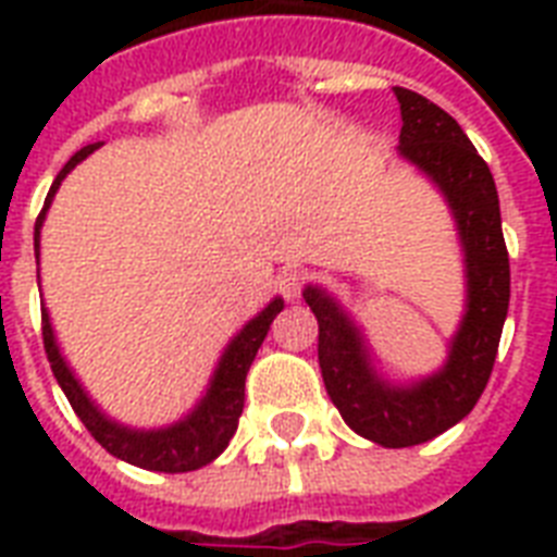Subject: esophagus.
Instances as JSON below:
<instances>
[{
	"label": "esophagus",
	"mask_w": 557,
	"mask_h": 557,
	"mask_svg": "<svg viewBox=\"0 0 557 557\" xmlns=\"http://www.w3.org/2000/svg\"><path fill=\"white\" fill-rule=\"evenodd\" d=\"M277 286L286 300H297V297H300V288H304V271L295 269V265H288V269H283L277 274Z\"/></svg>",
	"instance_id": "1"
}]
</instances>
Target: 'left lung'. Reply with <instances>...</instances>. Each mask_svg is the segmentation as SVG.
I'll return each instance as SVG.
<instances>
[{
  "label": "left lung",
  "mask_w": 557,
  "mask_h": 557,
  "mask_svg": "<svg viewBox=\"0 0 557 557\" xmlns=\"http://www.w3.org/2000/svg\"><path fill=\"white\" fill-rule=\"evenodd\" d=\"M393 95L401 109L396 152L442 193L462 248L466 309L448 341V358L419 379H387L338 297L318 283H309L304 297L318 318L323 384L344 422L375 445L410 448L454 428L483 396L509 312V251L492 170L462 126L416 91L396 86Z\"/></svg>",
  "instance_id": "left-lung-1"
}]
</instances>
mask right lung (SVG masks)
Masks as SVG:
<instances>
[{"mask_svg": "<svg viewBox=\"0 0 557 557\" xmlns=\"http://www.w3.org/2000/svg\"><path fill=\"white\" fill-rule=\"evenodd\" d=\"M100 144H89L81 152H74L69 164L57 173L54 185L48 190L42 213L37 216L34 225V257L39 265V234L46 225V213L54 201L57 190L63 185V178L72 173L83 159H89L91 152L98 150ZM42 297V295H39ZM283 312V297H274L262 312H257L251 321L245 323L243 330L236 332L234 338L227 341L222 356H219L213 375H210L208 387L201 398L187 410L182 419L161 428H133L112 419L98 407V401L89 396V389L83 387L81 379L65 361L63 349L57 344L54 326H51V314L42 304V344H46L48 364L54 372L57 384L74 407V413L81 416V422L89 428V433L112 454V457L124 459L129 466L147 468V471H161V474H185L196 468L208 466L227 448V442L236 433L239 416L245 405V375L251 367L257 349L269 335L271 321Z\"/></svg>", "mask_w": 557, "mask_h": 557, "instance_id": "right-lung-1", "label": "right lung"}]
</instances>
